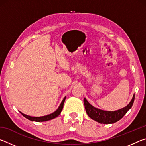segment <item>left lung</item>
Wrapping results in <instances>:
<instances>
[{
  "mask_svg": "<svg viewBox=\"0 0 146 146\" xmlns=\"http://www.w3.org/2000/svg\"><path fill=\"white\" fill-rule=\"evenodd\" d=\"M134 100L135 94L133 96L131 100L125 107L114 111H104L94 107L88 102L86 98H84V104L86 113L91 119L103 124H110L117 122V121L122 118L123 116L131 108Z\"/></svg>",
  "mask_w": 146,
  "mask_h": 146,
  "instance_id": "8db88e82",
  "label": "left lung"
}]
</instances>
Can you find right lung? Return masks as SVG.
Masks as SVG:
<instances>
[{
    "label": "right lung",
    "instance_id": "add662e5",
    "mask_svg": "<svg viewBox=\"0 0 146 146\" xmlns=\"http://www.w3.org/2000/svg\"><path fill=\"white\" fill-rule=\"evenodd\" d=\"M66 97H65L64 98V99L62 101L61 104H60V106H58V108L57 110H56L55 111H54L53 113H51V114L46 115V116H42V117H31V116L27 115L26 114H24L21 111H19L20 113L23 115L24 117L26 118L27 119H28L31 121H33V122H46V121H48L50 120H52L53 118H55L56 117H57L60 114V113L62 111L63 109V106H64V102H65Z\"/></svg>",
    "mask_w": 146,
    "mask_h": 146
}]
</instances>
